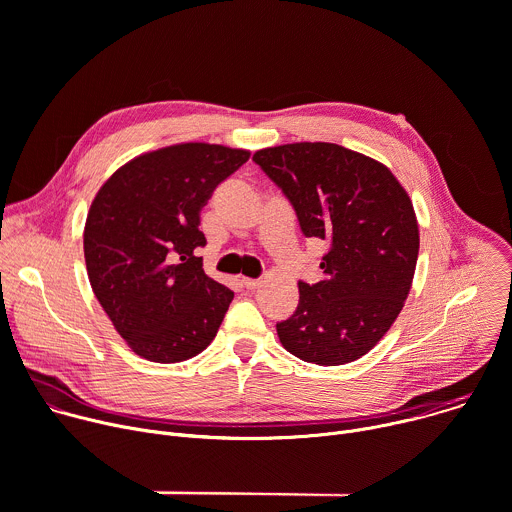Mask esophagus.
<instances>
[{
    "instance_id": "esophagus-1",
    "label": "esophagus",
    "mask_w": 512,
    "mask_h": 512,
    "mask_svg": "<svg viewBox=\"0 0 512 512\" xmlns=\"http://www.w3.org/2000/svg\"><path fill=\"white\" fill-rule=\"evenodd\" d=\"M243 285H245L247 289L255 291V289H259V287H261V281H259V279H249V277H243Z\"/></svg>"
}]
</instances>
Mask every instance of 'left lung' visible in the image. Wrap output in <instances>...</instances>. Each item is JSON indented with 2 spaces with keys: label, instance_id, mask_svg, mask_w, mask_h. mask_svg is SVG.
<instances>
[{
  "label": "left lung",
  "instance_id": "8db88e82",
  "mask_svg": "<svg viewBox=\"0 0 512 512\" xmlns=\"http://www.w3.org/2000/svg\"><path fill=\"white\" fill-rule=\"evenodd\" d=\"M255 164L294 206L306 237L330 245L322 281H300L294 316L277 324L294 356L320 364L367 354L405 306L419 253L413 202L393 172L328 141L275 145Z\"/></svg>",
  "mask_w": 512,
  "mask_h": 512
}]
</instances>
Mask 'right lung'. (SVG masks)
<instances>
[{
	"instance_id": "obj_1",
	"label": "right lung",
	"mask_w": 512,
	"mask_h": 512,
	"mask_svg": "<svg viewBox=\"0 0 512 512\" xmlns=\"http://www.w3.org/2000/svg\"><path fill=\"white\" fill-rule=\"evenodd\" d=\"M249 150L190 141L123 164L91 202L83 245L91 287L127 346L152 362H182L216 336L235 298L208 277L200 210Z\"/></svg>"
}]
</instances>
